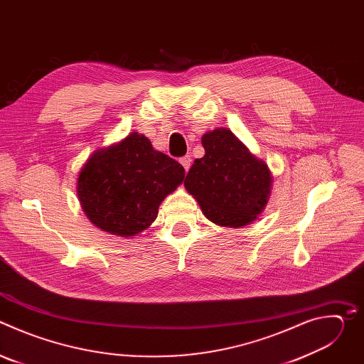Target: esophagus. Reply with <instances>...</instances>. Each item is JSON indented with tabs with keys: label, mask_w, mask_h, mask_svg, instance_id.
Wrapping results in <instances>:
<instances>
[{
	"label": "esophagus",
	"mask_w": 364,
	"mask_h": 364,
	"mask_svg": "<svg viewBox=\"0 0 364 364\" xmlns=\"http://www.w3.org/2000/svg\"><path fill=\"white\" fill-rule=\"evenodd\" d=\"M180 164L184 167L186 171H188V168H190V166H191V159L188 157V155H186V157H181V159H180Z\"/></svg>",
	"instance_id": "1"
}]
</instances>
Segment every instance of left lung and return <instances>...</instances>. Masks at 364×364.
I'll return each mask as SVG.
<instances>
[{
    "mask_svg": "<svg viewBox=\"0 0 364 364\" xmlns=\"http://www.w3.org/2000/svg\"><path fill=\"white\" fill-rule=\"evenodd\" d=\"M205 154L194 160L184 180L207 219L229 228L249 225L264 210L272 177L226 128L201 138Z\"/></svg>",
    "mask_w": 364,
    "mask_h": 364,
    "instance_id": "obj_1",
    "label": "left lung"
}]
</instances>
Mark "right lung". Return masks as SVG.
<instances>
[{
    "label": "right lung",
    "instance_id": "obj_1",
    "mask_svg": "<svg viewBox=\"0 0 364 364\" xmlns=\"http://www.w3.org/2000/svg\"><path fill=\"white\" fill-rule=\"evenodd\" d=\"M183 180L181 164L134 132L92 155L79 174L77 196L95 226L127 237L155 220L164 197Z\"/></svg>",
    "mask_w": 364,
    "mask_h": 364
}]
</instances>
